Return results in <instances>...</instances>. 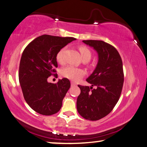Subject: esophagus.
Wrapping results in <instances>:
<instances>
[{
  "instance_id": "1",
  "label": "esophagus",
  "mask_w": 147,
  "mask_h": 147,
  "mask_svg": "<svg viewBox=\"0 0 147 147\" xmlns=\"http://www.w3.org/2000/svg\"><path fill=\"white\" fill-rule=\"evenodd\" d=\"M71 86H76V84L75 83L72 82V81H71Z\"/></svg>"
}]
</instances>
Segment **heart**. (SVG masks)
I'll return each instance as SVG.
<instances>
[{"instance_id": "heart-1", "label": "heart", "mask_w": 147, "mask_h": 147, "mask_svg": "<svg viewBox=\"0 0 147 147\" xmlns=\"http://www.w3.org/2000/svg\"><path fill=\"white\" fill-rule=\"evenodd\" d=\"M66 51V47L62 48L60 50L57 55V61L59 63H62L64 62V54ZM79 51H80L81 56L83 60H89L92 57V53L86 47L81 46L79 47ZM85 71L83 69L76 68L72 66H68L64 67L61 70V75L64 78H68L74 81H78L79 80L85 76Z\"/></svg>"}]
</instances>
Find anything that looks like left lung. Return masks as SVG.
Instances as JSON below:
<instances>
[{"label":"left lung","mask_w":147,"mask_h":147,"mask_svg":"<svg viewBox=\"0 0 147 147\" xmlns=\"http://www.w3.org/2000/svg\"><path fill=\"white\" fill-rule=\"evenodd\" d=\"M83 42L97 51L98 61L86 79L92 86L78 85L81 93L77 99V109L84 119L98 121L113 109L121 96L124 83L122 61L117 50L109 44L102 40Z\"/></svg>","instance_id":"obj_1"}]
</instances>
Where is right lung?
I'll list each match as a JSON object with an SVG mask.
<instances>
[{
	"mask_svg": "<svg viewBox=\"0 0 147 147\" xmlns=\"http://www.w3.org/2000/svg\"><path fill=\"white\" fill-rule=\"evenodd\" d=\"M74 40L76 38L44 34L24 49L19 64V83L26 102L38 113L52 115L61 109L70 82L63 78L57 83H48L47 78L56 75L58 53Z\"/></svg>",
	"mask_w": 147,
	"mask_h": 147,
	"instance_id": "right-lung-1",
	"label": "right lung"
}]
</instances>
